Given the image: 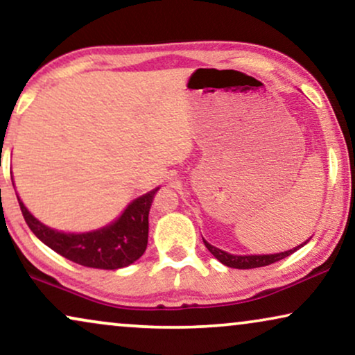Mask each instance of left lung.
<instances>
[{"label":"left lung","mask_w":355,"mask_h":355,"mask_svg":"<svg viewBox=\"0 0 355 355\" xmlns=\"http://www.w3.org/2000/svg\"><path fill=\"white\" fill-rule=\"evenodd\" d=\"M203 244L208 250L211 252L213 255L216 257L218 260L221 261L223 265L230 266V268H239V270H249V268H259V266H266L275 263V261H279L286 259V257L294 254L295 250L300 249L302 245L295 247L294 250H288V252H281V254H275V255H231L227 252H223L216 247H213L208 244L207 241H203Z\"/></svg>","instance_id":"obj_1"}]
</instances>
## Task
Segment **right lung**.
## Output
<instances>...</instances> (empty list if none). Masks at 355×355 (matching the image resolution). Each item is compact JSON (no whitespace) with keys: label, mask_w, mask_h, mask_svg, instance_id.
<instances>
[{"label":"right lung","mask_w":355,"mask_h":355,"mask_svg":"<svg viewBox=\"0 0 355 355\" xmlns=\"http://www.w3.org/2000/svg\"><path fill=\"white\" fill-rule=\"evenodd\" d=\"M158 189L139 197L113 225L85 234H64L35 220L17 197L22 216L31 231L64 259L82 266L118 270L144 255L148 242V211Z\"/></svg>","instance_id":"1"}]
</instances>
